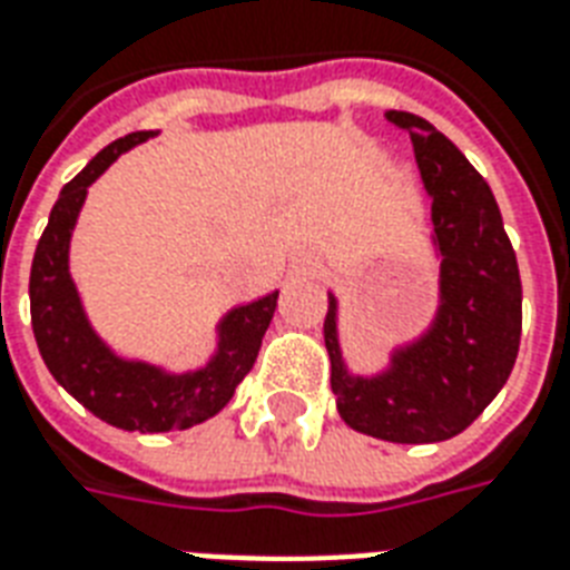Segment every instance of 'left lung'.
Here are the masks:
<instances>
[{
	"mask_svg": "<svg viewBox=\"0 0 570 570\" xmlns=\"http://www.w3.org/2000/svg\"><path fill=\"white\" fill-rule=\"evenodd\" d=\"M385 116L410 130L433 197L442 304L428 332L391 355L389 371L376 376L346 371L334 295L323 334L341 419L376 440L424 445L463 433L508 382L520 350L523 286L488 181L428 119L403 110Z\"/></svg>",
	"mask_w": 570,
	"mask_h": 570,
	"instance_id": "1",
	"label": "left lung"
}]
</instances>
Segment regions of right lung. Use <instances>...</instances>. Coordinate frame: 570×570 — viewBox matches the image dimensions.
I'll return each instance as SVG.
<instances>
[{
    "instance_id": "add662e5",
    "label": "right lung",
    "mask_w": 570,
    "mask_h": 570,
    "mask_svg": "<svg viewBox=\"0 0 570 570\" xmlns=\"http://www.w3.org/2000/svg\"><path fill=\"white\" fill-rule=\"evenodd\" d=\"M151 134L155 130H137L110 142L65 185L35 247L29 307L38 353L73 401L112 428L167 433L194 428L233 401L238 382L250 373L263 346V334L275 316L277 293L229 311L217 325L215 358L190 373H167L151 364L119 358L92 332L68 272L71 229L89 185L121 151L149 140Z\"/></svg>"
}]
</instances>
